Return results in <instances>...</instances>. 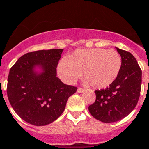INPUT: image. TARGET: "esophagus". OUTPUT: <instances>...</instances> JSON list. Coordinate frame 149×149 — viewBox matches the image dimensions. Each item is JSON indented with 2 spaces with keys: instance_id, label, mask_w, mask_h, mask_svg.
Masks as SVG:
<instances>
[{
  "instance_id": "obj_1",
  "label": "esophagus",
  "mask_w": 149,
  "mask_h": 149,
  "mask_svg": "<svg viewBox=\"0 0 149 149\" xmlns=\"http://www.w3.org/2000/svg\"><path fill=\"white\" fill-rule=\"evenodd\" d=\"M83 92H84V89H82V88H78V89H77V93H83Z\"/></svg>"
}]
</instances>
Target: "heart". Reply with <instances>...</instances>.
Instances as JSON below:
<instances>
[{
  "mask_svg": "<svg viewBox=\"0 0 149 149\" xmlns=\"http://www.w3.org/2000/svg\"><path fill=\"white\" fill-rule=\"evenodd\" d=\"M122 67V58L114 49L93 48L78 49L58 64L60 77L64 82L74 83L82 73L83 82L96 89L110 86L118 77Z\"/></svg>",
  "mask_w": 149,
  "mask_h": 149,
  "instance_id": "obj_1",
  "label": "heart"
}]
</instances>
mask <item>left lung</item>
<instances>
[{"label": "left lung", "instance_id": "left-lung-1", "mask_svg": "<svg viewBox=\"0 0 149 149\" xmlns=\"http://www.w3.org/2000/svg\"><path fill=\"white\" fill-rule=\"evenodd\" d=\"M122 58L118 77L105 89L95 90L96 99L89 106L90 114L105 123H115L126 117L136 106L141 85V70L134 56L116 47Z\"/></svg>", "mask_w": 149, "mask_h": 149}]
</instances>
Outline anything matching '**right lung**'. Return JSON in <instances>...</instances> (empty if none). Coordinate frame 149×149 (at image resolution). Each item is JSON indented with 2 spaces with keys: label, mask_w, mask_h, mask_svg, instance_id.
Listing matches in <instances>:
<instances>
[{
  "label": "right lung",
  "mask_w": 149,
  "mask_h": 149,
  "mask_svg": "<svg viewBox=\"0 0 149 149\" xmlns=\"http://www.w3.org/2000/svg\"><path fill=\"white\" fill-rule=\"evenodd\" d=\"M63 49H42L24 54L9 72L8 97L17 114L26 123L43 126L63 112L77 88L56 77Z\"/></svg>",
  "instance_id": "right-lung-1"
}]
</instances>
